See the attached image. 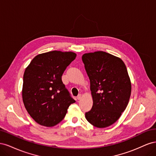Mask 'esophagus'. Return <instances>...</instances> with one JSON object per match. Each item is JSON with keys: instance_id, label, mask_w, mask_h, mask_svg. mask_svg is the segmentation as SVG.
Returning <instances> with one entry per match:
<instances>
[{"instance_id": "1", "label": "esophagus", "mask_w": 156, "mask_h": 156, "mask_svg": "<svg viewBox=\"0 0 156 156\" xmlns=\"http://www.w3.org/2000/svg\"><path fill=\"white\" fill-rule=\"evenodd\" d=\"M81 97H82V95H81V94H79V95L77 96V100H81Z\"/></svg>"}]
</instances>
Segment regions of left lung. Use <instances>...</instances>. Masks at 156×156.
Here are the masks:
<instances>
[{"mask_svg":"<svg viewBox=\"0 0 156 156\" xmlns=\"http://www.w3.org/2000/svg\"><path fill=\"white\" fill-rule=\"evenodd\" d=\"M82 60L93 100L86 119L98 128L110 126L119 119L130 98L131 83L126 65L120 58L101 51L84 53Z\"/></svg>","mask_w":156,"mask_h":156,"instance_id":"8db88e82","label":"left lung"}]
</instances>
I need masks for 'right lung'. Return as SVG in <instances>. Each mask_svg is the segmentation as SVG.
Masks as SVG:
<instances>
[{"label":"right lung","mask_w":156,"mask_h":156,"mask_svg":"<svg viewBox=\"0 0 156 156\" xmlns=\"http://www.w3.org/2000/svg\"><path fill=\"white\" fill-rule=\"evenodd\" d=\"M72 51H53L37 55L23 75L22 98L28 113L37 124L53 127L62 121L75 102L62 81V75L75 60Z\"/></svg>","instance_id":"right-lung-1"}]
</instances>
